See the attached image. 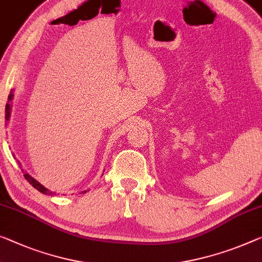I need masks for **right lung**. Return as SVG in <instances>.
<instances>
[{
	"label": "right lung",
	"instance_id": "obj_1",
	"mask_svg": "<svg viewBox=\"0 0 262 262\" xmlns=\"http://www.w3.org/2000/svg\"><path fill=\"white\" fill-rule=\"evenodd\" d=\"M11 98H13V92H10L9 100H11ZM9 116H10V104L8 103L7 105H6V119L7 120H9ZM24 178H26L28 182H29V184L33 185V186L36 188V190H38L39 192H42V193H46V194H52V192L48 191V188L42 186V185L39 184L38 182H36V180L33 178V177H30L29 174H28V173H26V174H24Z\"/></svg>",
	"mask_w": 262,
	"mask_h": 262
}]
</instances>
